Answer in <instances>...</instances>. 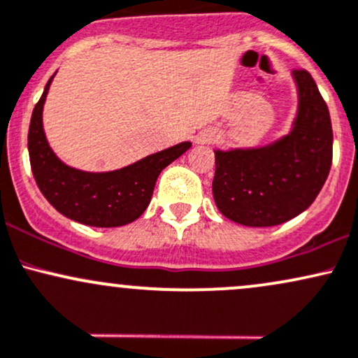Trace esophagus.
I'll use <instances>...</instances> for the list:
<instances>
[{
	"instance_id": "1",
	"label": "esophagus",
	"mask_w": 358,
	"mask_h": 358,
	"mask_svg": "<svg viewBox=\"0 0 358 358\" xmlns=\"http://www.w3.org/2000/svg\"><path fill=\"white\" fill-rule=\"evenodd\" d=\"M215 140H216V135L213 134V131H206V134L198 136L199 143H210V142H215Z\"/></svg>"
}]
</instances>
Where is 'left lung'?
<instances>
[{"label":"left lung","instance_id":"left-lung-1","mask_svg":"<svg viewBox=\"0 0 358 358\" xmlns=\"http://www.w3.org/2000/svg\"><path fill=\"white\" fill-rule=\"evenodd\" d=\"M299 106L291 134L260 148L216 150L213 198L231 222L275 227L298 216L320 194L330 174V111L315 79L296 69Z\"/></svg>","mask_w":358,"mask_h":358}]
</instances>
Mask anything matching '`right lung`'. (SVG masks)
<instances>
[{"label":"right lung","instance_id":"1","mask_svg":"<svg viewBox=\"0 0 358 358\" xmlns=\"http://www.w3.org/2000/svg\"><path fill=\"white\" fill-rule=\"evenodd\" d=\"M54 76L35 104L28 128V155L38 189L52 206L74 222L111 228L135 222L147 210L162 169L180 157L191 142L152 154L111 172L72 169L52 152L43 134L42 111Z\"/></svg>","mask_w":358,"mask_h":358}]
</instances>
